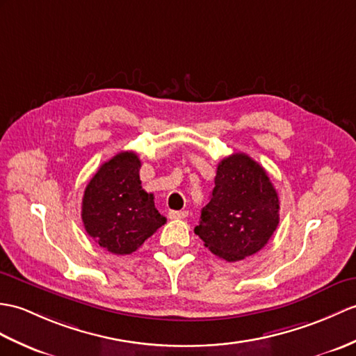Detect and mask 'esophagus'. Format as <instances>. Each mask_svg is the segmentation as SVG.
<instances>
[{
  "instance_id": "esophagus-1",
  "label": "esophagus",
  "mask_w": 356,
  "mask_h": 356,
  "mask_svg": "<svg viewBox=\"0 0 356 356\" xmlns=\"http://www.w3.org/2000/svg\"><path fill=\"white\" fill-rule=\"evenodd\" d=\"M168 217H170L171 220L186 218V217H188V211H170V212H168Z\"/></svg>"
}]
</instances>
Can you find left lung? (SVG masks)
I'll return each instance as SVG.
<instances>
[{
    "label": "left lung",
    "mask_w": 356,
    "mask_h": 356,
    "mask_svg": "<svg viewBox=\"0 0 356 356\" xmlns=\"http://www.w3.org/2000/svg\"><path fill=\"white\" fill-rule=\"evenodd\" d=\"M279 225V197L267 171L250 156L234 153L217 167L216 186L194 232L227 262L259 252Z\"/></svg>",
    "instance_id": "obj_1"
}]
</instances>
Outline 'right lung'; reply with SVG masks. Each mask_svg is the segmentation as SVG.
<instances>
[{
  "label": "right lung",
  "mask_w": 356,
  "mask_h": 356,
  "mask_svg": "<svg viewBox=\"0 0 356 356\" xmlns=\"http://www.w3.org/2000/svg\"><path fill=\"white\" fill-rule=\"evenodd\" d=\"M138 154L121 152L98 168L85 189L86 234L113 254L136 252L167 221L154 208L153 194L140 186Z\"/></svg>",
  "instance_id": "1"
}]
</instances>
